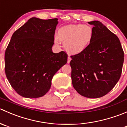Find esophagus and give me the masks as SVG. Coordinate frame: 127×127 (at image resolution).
Listing matches in <instances>:
<instances>
[{
  "label": "esophagus",
  "mask_w": 127,
  "mask_h": 127,
  "mask_svg": "<svg viewBox=\"0 0 127 127\" xmlns=\"http://www.w3.org/2000/svg\"><path fill=\"white\" fill-rule=\"evenodd\" d=\"M71 60V57H70V56H68V57H67V63H69Z\"/></svg>",
  "instance_id": "1"
}]
</instances>
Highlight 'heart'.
<instances>
[{"mask_svg": "<svg viewBox=\"0 0 127 127\" xmlns=\"http://www.w3.org/2000/svg\"><path fill=\"white\" fill-rule=\"evenodd\" d=\"M93 31L91 26L84 24H69L58 30L55 41H63L65 49L72 54H79L85 51L92 43Z\"/></svg>", "mask_w": 127, "mask_h": 127, "instance_id": "heart-1", "label": "heart"}]
</instances>
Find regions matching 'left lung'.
Wrapping results in <instances>:
<instances>
[{
    "label": "left lung",
    "instance_id": "left-lung-1",
    "mask_svg": "<svg viewBox=\"0 0 127 127\" xmlns=\"http://www.w3.org/2000/svg\"><path fill=\"white\" fill-rule=\"evenodd\" d=\"M93 25V38L82 53L71 56V79L75 90L83 96L98 98L106 95L119 81L124 53L117 35L99 21Z\"/></svg>",
    "mask_w": 127,
    "mask_h": 127
}]
</instances>
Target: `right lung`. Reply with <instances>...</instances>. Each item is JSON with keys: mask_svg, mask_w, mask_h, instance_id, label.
I'll list each match as a JSON object with an SVG mask.
<instances>
[{"mask_svg": "<svg viewBox=\"0 0 127 127\" xmlns=\"http://www.w3.org/2000/svg\"><path fill=\"white\" fill-rule=\"evenodd\" d=\"M58 20L31 18L11 36L5 53V71L11 86L21 96L45 95L53 75L67 63L64 52H52Z\"/></svg>", "mask_w": 127, "mask_h": 127, "instance_id": "obj_1", "label": "right lung"}]
</instances>
